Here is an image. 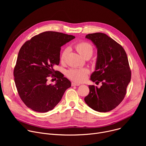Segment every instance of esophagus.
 Returning <instances> with one entry per match:
<instances>
[{
    "mask_svg": "<svg viewBox=\"0 0 146 146\" xmlns=\"http://www.w3.org/2000/svg\"><path fill=\"white\" fill-rule=\"evenodd\" d=\"M72 86H80V84H79V83L75 82H72Z\"/></svg>",
    "mask_w": 146,
    "mask_h": 146,
    "instance_id": "obj_1",
    "label": "esophagus"
}]
</instances>
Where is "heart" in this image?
I'll use <instances>...</instances> for the list:
<instances>
[{
    "mask_svg": "<svg viewBox=\"0 0 146 146\" xmlns=\"http://www.w3.org/2000/svg\"><path fill=\"white\" fill-rule=\"evenodd\" d=\"M74 47L77 51L84 58H91L93 54V47L91 44L86 41L79 42L77 43ZM69 51V49L66 48L62 51L60 55V61L62 62L65 61ZM90 70L87 68H72L68 70L66 74L67 77L72 80L77 82H81L87 79Z\"/></svg>",
    "mask_w": 146,
    "mask_h": 146,
    "instance_id": "obj_1",
    "label": "heart"
}]
</instances>
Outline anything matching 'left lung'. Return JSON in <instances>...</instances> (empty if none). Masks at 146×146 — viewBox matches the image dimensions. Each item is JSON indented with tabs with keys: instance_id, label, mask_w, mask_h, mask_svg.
I'll return each instance as SVG.
<instances>
[{
	"instance_id": "left-lung-1",
	"label": "left lung",
	"mask_w": 146,
	"mask_h": 146,
	"mask_svg": "<svg viewBox=\"0 0 146 146\" xmlns=\"http://www.w3.org/2000/svg\"><path fill=\"white\" fill-rule=\"evenodd\" d=\"M86 38L98 51L95 70L90 80L102 85L100 88L89 86L90 92L84 100L93 110L108 112L115 109L126 94L131 78L128 57L123 47L105 33H91Z\"/></svg>"
}]
</instances>
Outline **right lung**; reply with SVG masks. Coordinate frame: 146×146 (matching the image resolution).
Returning a JSON list of instances; mask_svg holds the SVG:
<instances>
[{
    "label": "right lung",
    "mask_w": 146,
    "mask_h": 146,
    "mask_svg": "<svg viewBox=\"0 0 146 146\" xmlns=\"http://www.w3.org/2000/svg\"><path fill=\"white\" fill-rule=\"evenodd\" d=\"M74 38L47 31L33 37L20 48L14 70V81L18 93L28 108L39 113L51 110L71 87V82L53 67L59 64L60 47ZM51 74L58 78L54 85L47 82Z\"/></svg>",
    "instance_id": "right-lung-1"
}]
</instances>
